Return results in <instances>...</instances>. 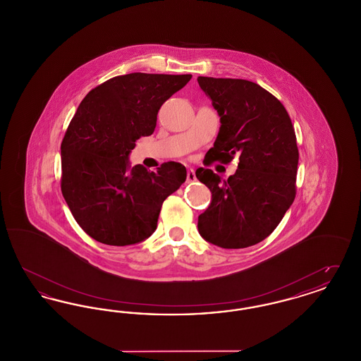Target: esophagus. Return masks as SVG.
I'll return each mask as SVG.
<instances>
[{
  "mask_svg": "<svg viewBox=\"0 0 361 361\" xmlns=\"http://www.w3.org/2000/svg\"><path fill=\"white\" fill-rule=\"evenodd\" d=\"M195 180H196L195 171H193V169H188V172H187V181H188V183H193Z\"/></svg>",
  "mask_w": 361,
  "mask_h": 361,
  "instance_id": "obj_1",
  "label": "esophagus"
}]
</instances>
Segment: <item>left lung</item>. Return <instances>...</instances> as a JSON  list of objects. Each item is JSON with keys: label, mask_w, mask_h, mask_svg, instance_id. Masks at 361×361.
<instances>
[{"label": "left lung", "mask_w": 361, "mask_h": 361, "mask_svg": "<svg viewBox=\"0 0 361 361\" xmlns=\"http://www.w3.org/2000/svg\"><path fill=\"white\" fill-rule=\"evenodd\" d=\"M197 82L221 118L208 158L224 164L240 158L227 180L211 169L196 171L212 193L199 215V233L224 249L253 246L275 230L295 199L299 152L291 119L274 94L252 81L197 77Z\"/></svg>", "instance_id": "1"}]
</instances>
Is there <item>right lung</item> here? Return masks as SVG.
Wrapping results in <instances>:
<instances>
[{
	"mask_svg": "<svg viewBox=\"0 0 361 361\" xmlns=\"http://www.w3.org/2000/svg\"><path fill=\"white\" fill-rule=\"evenodd\" d=\"M190 78L130 73L96 86L80 104L61 145V188L93 240L127 246L149 238L164 200L185 181L178 162L150 172L128 158L139 137L154 133L161 105Z\"/></svg>",
	"mask_w": 361,
	"mask_h": 361,
	"instance_id": "1",
	"label": "right lung"
}]
</instances>
